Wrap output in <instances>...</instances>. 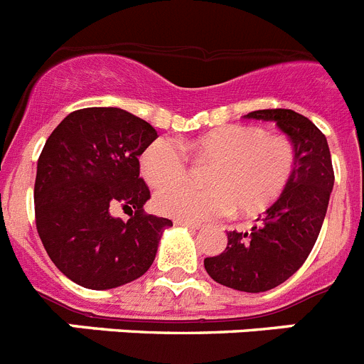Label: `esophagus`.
Masks as SVG:
<instances>
[{"label":"esophagus","mask_w":364,"mask_h":364,"mask_svg":"<svg viewBox=\"0 0 364 364\" xmlns=\"http://www.w3.org/2000/svg\"><path fill=\"white\" fill-rule=\"evenodd\" d=\"M175 226H186L189 228V230H198L200 228V224L198 222H191V220H186V218H175Z\"/></svg>","instance_id":"esophagus-1"}]
</instances>
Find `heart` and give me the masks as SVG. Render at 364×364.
<instances>
[{
  "label": "heart",
  "mask_w": 364,
  "mask_h": 364,
  "mask_svg": "<svg viewBox=\"0 0 364 364\" xmlns=\"http://www.w3.org/2000/svg\"><path fill=\"white\" fill-rule=\"evenodd\" d=\"M198 164H211L205 171L208 189L178 186L188 180L186 156L175 142L159 138L140 154V171L151 188L160 190L154 208L162 215L204 220L235 210L240 217H257L272 208L291 184L297 151L290 138L268 134L260 125L230 124L198 134L186 144Z\"/></svg>",
  "instance_id": "obj_1"
}]
</instances>
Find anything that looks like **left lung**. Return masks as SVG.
Here are the masks:
<instances>
[{
  "mask_svg": "<svg viewBox=\"0 0 364 364\" xmlns=\"http://www.w3.org/2000/svg\"><path fill=\"white\" fill-rule=\"evenodd\" d=\"M246 118L275 122L297 151V167L286 193L259 217L252 231L228 233L226 250L204 259L215 282L247 294L268 291L290 279L310 255L326 217L333 167L326 136L291 109H262Z\"/></svg>",
  "mask_w": 364,
  "mask_h": 364,
  "instance_id": "8db88e82",
  "label": "left lung"
}]
</instances>
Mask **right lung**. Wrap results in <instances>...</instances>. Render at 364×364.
I'll use <instances>...</instances> for the list:
<instances>
[{
    "instance_id": "add662e5",
    "label": "right lung",
    "mask_w": 364,
    "mask_h": 364,
    "mask_svg": "<svg viewBox=\"0 0 364 364\" xmlns=\"http://www.w3.org/2000/svg\"><path fill=\"white\" fill-rule=\"evenodd\" d=\"M153 125L118 107L70 112L45 142L34 184L36 228L56 268L89 290H111L151 268L169 218L144 211L151 193L138 156ZM120 205L130 220L112 218Z\"/></svg>"
}]
</instances>
